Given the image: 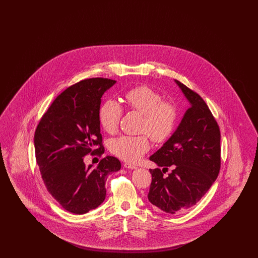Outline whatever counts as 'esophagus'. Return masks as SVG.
<instances>
[{
    "mask_svg": "<svg viewBox=\"0 0 258 258\" xmlns=\"http://www.w3.org/2000/svg\"><path fill=\"white\" fill-rule=\"evenodd\" d=\"M123 166H124L125 168H127V169H136V168H137L135 165L132 164V163H124Z\"/></svg>",
    "mask_w": 258,
    "mask_h": 258,
    "instance_id": "esophagus-1",
    "label": "esophagus"
}]
</instances>
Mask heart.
<instances>
[{"mask_svg": "<svg viewBox=\"0 0 258 258\" xmlns=\"http://www.w3.org/2000/svg\"><path fill=\"white\" fill-rule=\"evenodd\" d=\"M127 105L144 116L142 132L147 133L155 142H163L172 135L176 120V107L164 102L159 93L147 86H139L125 94ZM123 114L121 104L113 99L105 101L99 110V123L108 134H114ZM150 149L146 135H122L111 140V152L121 160L135 163Z\"/></svg>", "mask_w": 258, "mask_h": 258, "instance_id": "heart-1", "label": "heart"}]
</instances>
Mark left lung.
Listing matches in <instances>:
<instances>
[{
	"mask_svg": "<svg viewBox=\"0 0 258 258\" xmlns=\"http://www.w3.org/2000/svg\"><path fill=\"white\" fill-rule=\"evenodd\" d=\"M189 107L168 140L150 160L158 166L150 169L152 183L149 201L168 214H179L201 199L216 181L221 168V133L202 98L174 80ZM172 166L167 177L164 170Z\"/></svg>",
	"mask_w": 258,
	"mask_h": 258,
	"instance_id": "obj_1",
	"label": "left lung"
}]
</instances>
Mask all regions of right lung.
Segmentation results:
<instances>
[{
  "label": "right lung",
  "instance_id": "1",
  "mask_svg": "<svg viewBox=\"0 0 258 258\" xmlns=\"http://www.w3.org/2000/svg\"><path fill=\"white\" fill-rule=\"evenodd\" d=\"M117 81L91 78L69 87L44 113L35 133V152L50 195L67 211L83 215L98 208L106 196L105 182L121 163L106 157L94 167L84 157L93 149L101 155L99 109L102 95Z\"/></svg>",
  "mask_w": 258,
  "mask_h": 258
}]
</instances>
